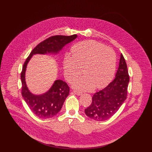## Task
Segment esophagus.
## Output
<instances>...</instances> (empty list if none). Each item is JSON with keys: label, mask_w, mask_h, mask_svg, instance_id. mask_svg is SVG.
Segmentation results:
<instances>
[{"label": "esophagus", "mask_w": 152, "mask_h": 152, "mask_svg": "<svg viewBox=\"0 0 152 152\" xmlns=\"http://www.w3.org/2000/svg\"><path fill=\"white\" fill-rule=\"evenodd\" d=\"M74 93H75L76 94L78 95V96H80V95L82 94V91H78V90H74Z\"/></svg>", "instance_id": "1"}]
</instances>
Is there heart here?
Here are the masks:
<instances>
[{
	"instance_id": "b5f03b06",
	"label": "heart",
	"mask_w": 152,
	"mask_h": 152,
	"mask_svg": "<svg viewBox=\"0 0 152 152\" xmlns=\"http://www.w3.org/2000/svg\"><path fill=\"white\" fill-rule=\"evenodd\" d=\"M72 57L64 60V72L67 80L82 90L102 88L113 80L116 69V55L114 51L100 42L93 40L76 43L71 49Z\"/></svg>"
}]
</instances>
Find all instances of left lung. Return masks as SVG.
I'll use <instances>...</instances> for the list:
<instances>
[{"label": "left lung", "instance_id": "obj_1", "mask_svg": "<svg viewBox=\"0 0 152 152\" xmlns=\"http://www.w3.org/2000/svg\"><path fill=\"white\" fill-rule=\"evenodd\" d=\"M129 82L127 64L121 53L115 79L104 88L93 95L91 104L85 110L86 115L98 121L110 118L126 99Z\"/></svg>", "mask_w": 152, "mask_h": 152}]
</instances>
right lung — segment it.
Wrapping results in <instances>:
<instances>
[{
	"label": "right lung",
	"instance_id": "add662e5",
	"mask_svg": "<svg viewBox=\"0 0 152 152\" xmlns=\"http://www.w3.org/2000/svg\"><path fill=\"white\" fill-rule=\"evenodd\" d=\"M77 37V35L70 36L54 35L42 41L31 51L26 58L21 73V94L31 111L41 118H49L56 115L69 94L70 88L67 83L61 80L55 82L49 91L42 95L35 96L28 90L25 82V71L27 64L34 54L56 53L69 42Z\"/></svg>",
	"mask_w": 152,
	"mask_h": 152
}]
</instances>
